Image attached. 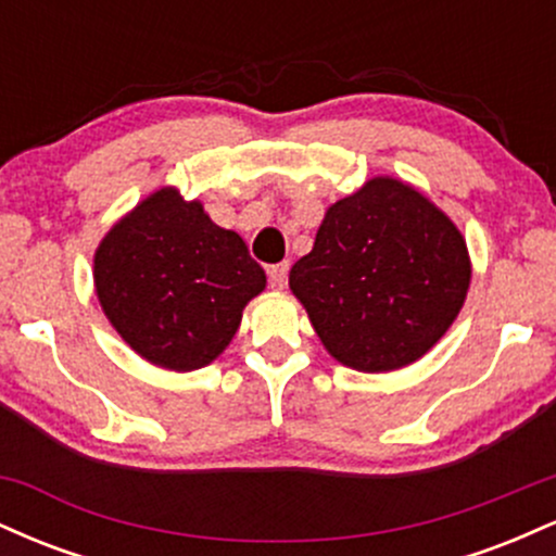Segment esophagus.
<instances>
[{
  "instance_id": "1",
  "label": "esophagus",
  "mask_w": 556,
  "mask_h": 556,
  "mask_svg": "<svg viewBox=\"0 0 556 556\" xmlns=\"http://www.w3.org/2000/svg\"><path fill=\"white\" fill-rule=\"evenodd\" d=\"M287 271H290V264H287V261H285V264L271 266V269H269V282H271L274 290H285Z\"/></svg>"
}]
</instances>
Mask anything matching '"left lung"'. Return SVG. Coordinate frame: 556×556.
Returning <instances> with one entry per match:
<instances>
[{
  "label": "left lung",
  "instance_id": "obj_1",
  "mask_svg": "<svg viewBox=\"0 0 556 556\" xmlns=\"http://www.w3.org/2000/svg\"><path fill=\"white\" fill-rule=\"evenodd\" d=\"M468 245L416 185L379 175L331 203L290 290L327 353L363 374L410 366L446 334L465 298Z\"/></svg>",
  "mask_w": 556,
  "mask_h": 556
}]
</instances>
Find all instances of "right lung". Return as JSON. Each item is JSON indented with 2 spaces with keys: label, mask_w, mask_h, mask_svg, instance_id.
I'll return each mask as SVG.
<instances>
[{
  "label": "right lung",
  "mask_w": 556,
  "mask_h": 556,
  "mask_svg": "<svg viewBox=\"0 0 556 556\" xmlns=\"http://www.w3.org/2000/svg\"><path fill=\"white\" fill-rule=\"evenodd\" d=\"M101 311L130 350L188 374L219 358L266 287L245 240L164 185L117 219L93 253Z\"/></svg>",
  "instance_id": "right-lung-1"
}]
</instances>
